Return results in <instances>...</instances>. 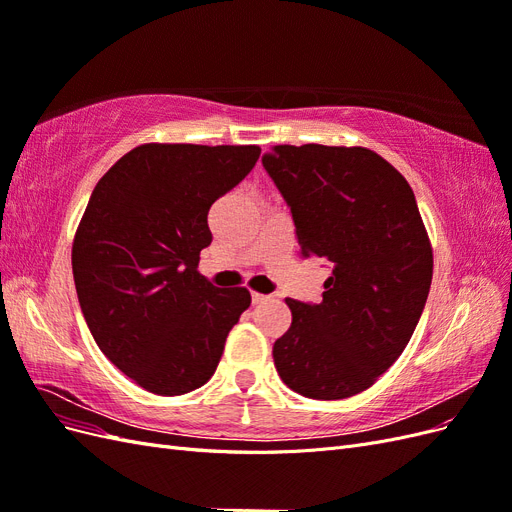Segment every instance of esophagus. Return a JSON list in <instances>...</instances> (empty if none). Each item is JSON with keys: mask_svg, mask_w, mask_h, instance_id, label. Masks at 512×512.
<instances>
[{"mask_svg": "<svg viewBox=\"0 0 512 512\" xmlns=\"http://www.w3.org/2000/svg\"><path fill=\"white\" fill-rule=\"evenodd\" d=\"M269 297L267 294H260V292H252V303L254 305H260V303H265Z\"/></svg>", "mask_w": 512, "mask_h": 512, "instance_id": "esophagus-1", "label": "esophagus"}]
</instances>
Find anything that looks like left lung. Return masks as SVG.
<instances>
[{
	"mask_svg": "<svg viewBox=\"0 0 512 512\" xmlns=\"http://www.w3.org/2000/svg\"><path fill=\"white\" fill-rule=\"evenodd\" d=\"M262 166L290 207L301 254L331 262L316 305L286 299L277 374L309 399L369 389L408 346L431 286L433 252L414 192L365 147L275 145Z\"/></svg>",
	"mask_w": 512,
	"mask_h": 512,
	"instance_id": "left-lung-1",
	"label": "left lung"
}]
</instances>
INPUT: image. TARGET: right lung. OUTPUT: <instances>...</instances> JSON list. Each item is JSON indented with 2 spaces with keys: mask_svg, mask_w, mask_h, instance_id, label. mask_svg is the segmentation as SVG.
I'll use <instances>...</instances> for the list:
<instances>
[{
  "mask_svg": "<svg viewBox=\"0 0 512 512\" xmlns=\"http://www.w3.org/2000/svg\"><path fill=\"white\" fill-rule=\"evenodd\" d=\"M256 145L147 143L91 192L72 243L76 294L98 348L145 391L173 397L215 374L247 288L198 273L211 205L250 173Z\"/></svg>",
  "mask_w": 512,
  "mask_h": 512,
  "instance_id": "1",
  "label": "right lung"
}]
</instances>
